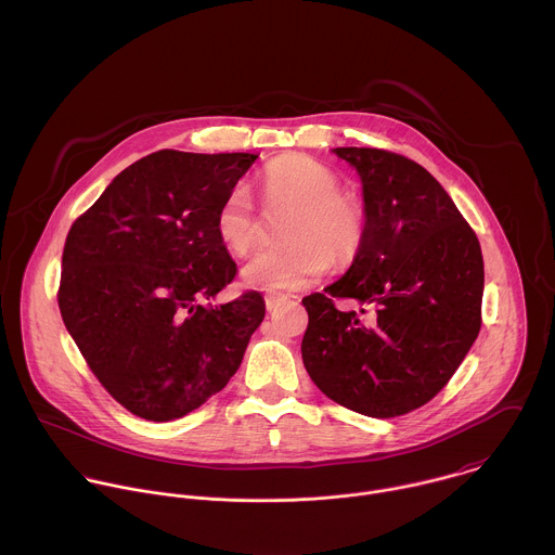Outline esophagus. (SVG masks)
<instances>
[{
  "label": "esophagus",
  "instance_id": "esophagus-1",
  "mask_svg": "<svg viewBox=\"0 0 555 555\" xmlns=\"http://www.w3.org/2000/svg\"><path fill=\"white\" fill-rule=\"evenodd\" d=\"M282 301H284V295H280V293H271V295H267V297H264V306H267V310H269V312H271V310H275Z\"/></svg>",
  "mask_w": 555,
  "mask_h": 555
}]
</instances>
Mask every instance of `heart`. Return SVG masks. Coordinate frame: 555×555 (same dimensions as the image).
<instances>
[{"instance_id": "b5f03b06", "label": "heart", "mask_w": 555, "mask_h": 555, "mask_svg": "<svg viewBox=\"0 0 555 555\" xmlns=\"http://www.w3.org/2000/svg\"><path fill=\"white\" fill-rule=\"evenodd\" d=\"M256 190L267 207L288 205L280 235L284 241L260 249L243 267V282L260 291H291L312 284L331 260L352 258L365 235L363 205L339 190L337 175L304 154H284L264 164ZM214 229L220 243L243 256L258 238L254 203L233 188L218 205Z\"/></svg>"}]
</instances>
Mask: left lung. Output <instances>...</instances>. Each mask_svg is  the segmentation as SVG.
<instances>
[{
  "mask_svg": "<svg viewBox=\"0 0 555 555\" xmlns=\"http://www.w3.org/2000/svg\"><path fill=\"white\" fill-rule=\"evenodd\" d=\"M333 152L361 177L365 235L350 269L304 299V365L328 399L391 418L438 396L475 344L482 254L421 164L372 147ZM335 298H354L371 317L337 311Z\"/></svg>",
  "mask_w": 555,
  "mask_h": 555,
  "instance_id": "1",
  "label": "left lung"
}]
</instances>
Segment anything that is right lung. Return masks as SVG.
<instances>
[{
	"instance_id": "1",
	"label": "right lung",
	"mask_w": 555,
	"mask_h": 555,
	"mask_svg": "<svg viewBox=\"0 0 555 555\" xmlns=\"http://www.w3.org/2000/svg\"><path fill=\"white\" fill-rule=\"evenodd\" d=\"M258 156L162 150L121 170L73 224L57 304L100 385L147 421H172L237 372L264 299L209 301L237 264L214 218Z\"/></svg>"
}]
</instances>
